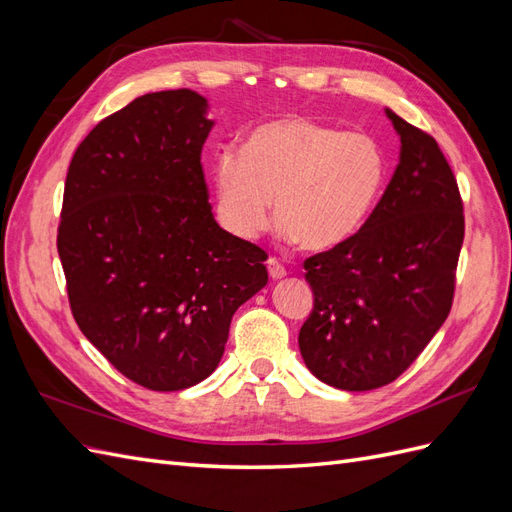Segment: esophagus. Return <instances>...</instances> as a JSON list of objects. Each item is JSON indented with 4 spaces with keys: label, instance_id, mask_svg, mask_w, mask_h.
<instances>
[{
    "label": "esophagus",
    "instance_id": "34e87169",
    "mask_svg": "<svg viewBox=\"0 0 512 512\" xmlns=\"http://www.w3.org/2000/svg\"><path fill=\"white\" fill-rule=\"evenodd\" d=\"M267 269H269V275L273 277V280H282V277L286 275V267L273 256L267 260Z\"/></svg>",
    "mask_w": 512,
    "mask_h": 512
}]
</instances>
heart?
<instances>
[{"label": "heart", "instance_id": "b5f03b06", "mask_svg": "<svg viewBox=\"0 0 512 512\" xmlns=\"http://www.w3.org/2000/svg\"><path fill=\"white\" fill-rule=\"evenodd\" d=\"M389 162L371 134L309 117H280L222 149L213 162L215 218L232 237L267 230L271 198L282 235L307 250L348 241L374 211Z\"/></svg>", "mask_w": 512, "mask_h": 512}]
</instances>
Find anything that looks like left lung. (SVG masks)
<instances>
[{"label": "left lung", "mask_w": 512, "mask_h": 512, "mask_svg": "<svg viewBox=\"0 0 512 512\" xmlns=\"http://www.w3.org/2000/svg\"><path fill=\"white\" fill-rule=\"evenodd\" d=\"M386 113L401 160L380 203L348 241L303 260L314 307L299 348L307 369L342 391L380 389L418 359L453 307L466 232L436 138Z\"/></svg>", "instance_id": "1"}]
</instances>
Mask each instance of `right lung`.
I'll list each match as a JSON object with an SVG mask.
<instances>
[{
    "label": "right lung",
    "mask_w": 512,
    "mask_h": 512,
    "mask_svg": "<svg viewBox=\"0 0 512 512\" xmlns=\"http://www.w3.org/2000/svg\"><path fill=\"white\" fill-rule=\"evenodd\" d=\"M190 89L145 94L76 147L57 252L72 316L123 376L181 391L218 367L230 320L267 284V252L211 213L213 121Z\"/></svg>",
    "instance_id": "right-lung-1"
}]
</instances>
